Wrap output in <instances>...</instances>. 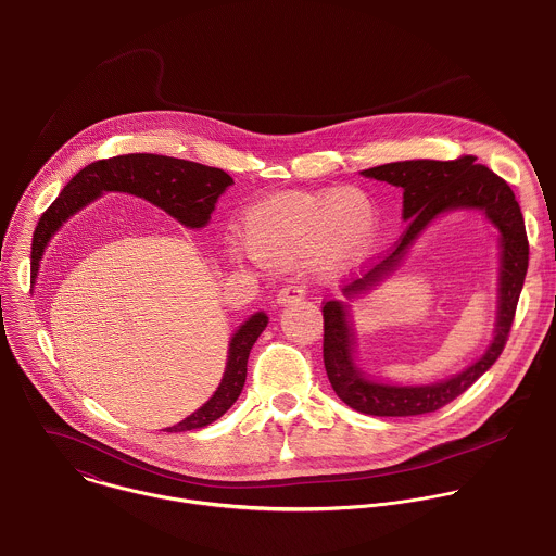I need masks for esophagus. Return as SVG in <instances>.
I'll list each match as a JSON object with an SVG mask.
<instances>
[{
  "instance_id": "obj_1",
  "label": "esophagus",
  "mask_w": 556,
  "mask_h": 556,
  "mask_svg": "<svg viewBox=\"0 0 556 556\" xmlns=\"http://www.w3.org/2000/svg\"><path fill=\"white\" fill-rule=\"evenodd\" d=\"M305 296V288L301 286V283H296V281H290L288 286H283L279 292H277V305L279 307H286V305H290V303H294V301H301Z\"/></svg>"
}]
</instances>
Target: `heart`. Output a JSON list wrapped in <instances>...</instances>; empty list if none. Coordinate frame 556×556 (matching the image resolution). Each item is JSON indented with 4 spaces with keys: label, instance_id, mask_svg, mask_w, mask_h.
Wrapping results in <instances>:
<instances>
[{
    "label": "heart",
    "instance_id": "obj_1",
    "mask_svg": "<svg viewBox=\"0 0 556 556\" xmlns=\"http://www.w3.org/2000/svg\"><path fill=\"white\" fill-rule=\"evenodd\" d=\"M375 229L377 210L359 190L288 194L247 214L244 242L266 264L288 266L314 253L318 266L338 268L364 253Z\"/></svg>",
    "mask_w": 556,
    "mask_h": 556
}]
</instances>
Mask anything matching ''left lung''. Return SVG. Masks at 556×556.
<instances>
[{"label":"left lung","instance_id":"8db88e82","mask_svg":"<svg viewBox=\"0 0 556 556\" xmlns=\"http://www.w3.org/2000/svg\"><path fill=\"white\" fill-rule=\"evenodd\" d=\"M364 177L403 188V218L407 231L396 249L377 262L362 279L342 288L344 299H331L325 316V368L336 394L355 412L381 418H403L438 412L464 394L501 357L529 268V240L514 190L477 157L453 162L403 160L362 170ZM451 211H481L500 231V305L495 338L481 358L446 380L420 387L386 384L370 378L356 362V337L350 303L380 285L408 254L417 238L440 215Z\"/></svg>","mask_w":556,"mask_h":556}]
</instances>
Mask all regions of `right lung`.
<instances>
[{"label":"right lung","mask_w":556,"mask_h":556,"mask_svg":"<svg viewBox=\"0 0 556 556\" xmlns=\"http://www.w3.org/2000/svg\"><path fill=\"white\" fill-rule=\"evenodd\" d=\"M231 184L233 179L220 168L153 153H129L92 162L64 186L60 197L40 216L31 238V279L36 281L45 249L60 227L105 192L140 197L164 210L179 225L188 229H203L210 223V214L214 212L218 197ZM266 325L268 316L264 312H255L233 331L229 338L225 372L216 392L194 414L173 427H166V433L203 429L218 420L238 401L247 379L249 353Z\"/></svg>","instance_id":"add662e5"}]
</instances>
